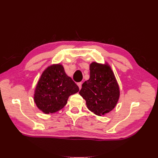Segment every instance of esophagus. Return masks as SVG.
<instances>
[{"instance_id":"obj_1","label":"esophagus","mask_w":158,"mask_h":158,"mask_svg":"<svg viewBox=\"0 0 158 158\" xmlns=\"http://www.w3.org/2000/svg\"><path fill=\"white\" fill-rule=\"evenodd\" d=\"M82 82H79V83H78V87H79V89H80L81 88H82Z\"/></svg>"}]
</instances>
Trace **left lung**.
<instances>
[{"instance_id": "8db88e82", "label": "left lung", "mask_w": 158, "mask_h": 158, "mask_svg": "<svg viewBox=\"0 0 158 158\" xmlns=\"http://www.w3.org/2000/svg\"><path fill=\"white\" fill-rule=\"evenodd\" d=\"M89 70V79L83 83L79 94L85 100L89 111L102 116L116 106L120 95L119 87L107 64L94 62Z\"/></svg>"}]
</instances>
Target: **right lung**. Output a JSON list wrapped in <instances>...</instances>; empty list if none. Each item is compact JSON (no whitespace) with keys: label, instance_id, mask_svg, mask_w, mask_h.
Returning a JSON list of instances; mask_svg holds the SVG:
<instances>
[{"label":"right lung","instance_id":"1","mask_svg":"<svg viewBox=\"0 0 158 158\" xmlns=\"http://www.w3.org/2000/svg\"><path fill=\"white\" fill-rule=\"evenodd\" d=\"M78 91V86L66 74L63 66L52 64L44 71L38 81L34 102L44 113H53L63 109L70 95Z\"/></svg>","mask_w":158,"mask_h":158}]
</instances>
